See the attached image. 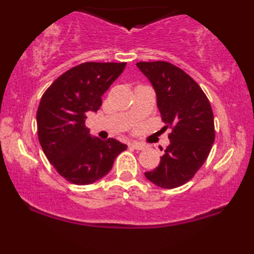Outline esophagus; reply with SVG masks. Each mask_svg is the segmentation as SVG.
<instances>
[{
  "mask_svg": "<svg viewBox=\"0 0 254 254\" xmlns=\"http://www.w3.org/2000/svg\"><path fill=\"white\" fill-rule=\"evenodd\" d=\"M130 147L135 150H143L145 145L143 143H140V142H133V143H130Z\"/></svg>",
  "mask_w": 254,
  "mask_h": 254,
  "instance_id": "esophagus-1",
  "label": "esophagus"
}]
</instances>
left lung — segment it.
Returning <instances> with one entry per match:
<instances>
[{"instance_id": "left-lung-1", "label": "left lung", "mask_w": 254, "mask_h": 254, "mask_svg": "<svg viewBox=\"0 0 254 254\" xmlns=\"http://www.w3.org/2000/svg\"><path fill=\"white\" fill-rule=\"evenodd\" d=\"M157 96L164 128H171L170 144L149 182L162 189H176L190 182L209 155L215 141L214 114L199 84L183 69L165 61L137 62Z\"/></svg>"}]
</instances>
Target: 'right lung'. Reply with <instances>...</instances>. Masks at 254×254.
Listing matches in <instances>:
<instances>
[{
	"instance_id": "obj_1",
	"label": "right lung",
	"mask_w": 254,
	"mask_h": 254,
	"mask_svg": "<svg viewBox=\"0 0 254 254\" xmlns=\"http://www.w3.org/2000/svg\"><path fill=\"white\" fill-rule=\"evenodd\" d=\"M126 62H84L55 79L41 97L37 111L38 138L44 154L67 182L89 185L112 169L127 145L91 137L86 114L97 112L102 96L121 75Z\"/></svg>"
}]
</instances>
